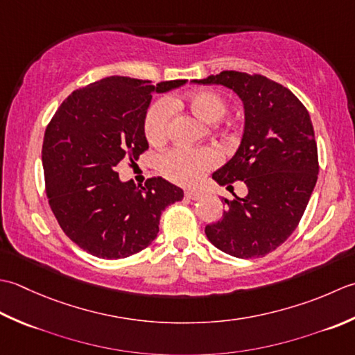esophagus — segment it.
<instances>
[{"label": "esophagus", "mask_w": 355, "mask_h": 355, "mask_svg": "<svg viewBox=\"0 0 355 355\" xmlns=\"http://www.w3.org/2000/svg\"><path fill=\"white\" fill-rule=\"evenodd\" d=\"M202 196V194L199 191H194V190H187L185 191V198L187 199H191V200H196Z\"/></svg>", "instance_id": "34e87169"}]
</instances>
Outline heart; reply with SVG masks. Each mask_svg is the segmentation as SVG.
<instances>
[{
    "label": "heart",
    "instance_id": "b5f03b06",
    "mask_svg": "<svg viewBox=\"0 0 355 355\" xmlns=\"http://www.w3.org/2000/svg\"><path fill=\"white\" fill-rule=\"evenodd\" d=\"M173 101L159 99L148 107L144 116V135L151 146L165 141L173 114ZM191 110L207 122L219 121L227 112V104L220 95L209 90H199L187 98ZM220 155L214 148L176 147L159 157V171L176 184L193 185L208 170L219 164Z\"/></svg>",
    "mask_w": 355,
    "mask_h": 355
}]
</instances>
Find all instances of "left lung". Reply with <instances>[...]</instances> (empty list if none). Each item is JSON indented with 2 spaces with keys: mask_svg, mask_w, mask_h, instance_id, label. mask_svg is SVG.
<instances>
[{
  "mask_svg": "<svg viewBox=\"0 0 355 355\" xmlns=\"http://www.w3.org/2000/svg\"><path fill=\"white\" fill-rule=\"evenodd\" d=\"M194 83L228 87L245 108L241 147L213 179L228 188L243 180L248 194L225 199L227 211L205 227V234L230 256H266L297 228L317 182L319 156L309 113L291 90L262 75L225 70Z\"/></svg>",
  "mask_w": 355,
  "mask_h": 355,
  "instance_id": "left-lung-1",
  "label": "left lung"
}]
</instances>
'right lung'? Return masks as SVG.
Returning a JSON list of instances; mask_svg holds the SVG:
<instances>
[{
    "mask_svg": "<svg viewBox=\"0 0 355 355\" xmlns=\"http://www.w3.org/2000/svg\"><path fill=\"white\" fill-rule=\"evenodd\" d=\"M185 79L150 81L110 76L62 101L42 142L49 205L64 233L99 259H124L147 248L161 214L184 191L162 178L122 182L118 167L148 148L144 116L153 93Z\"/></svg>",
    "mask_w": 355,
    "mask_h": 355,
    "instance_id": "1",
    "label": "right lung"
}]
</instances>
